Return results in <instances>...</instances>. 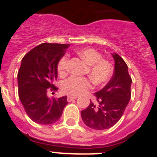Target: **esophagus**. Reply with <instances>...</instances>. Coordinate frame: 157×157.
<instances>
[{
    "mask_svg": "<svg viewBox=\"0 0 157 157\" xmlns=\"http://www.w3.org/2000/svg\"><path fill=\"white\" fill-rule=\"evenodd\" d=\"M77 98V97H72V96H67V101L68 102H70V101H71L72 100H75Z\"/></svg>",
    "mask_w": 157,
    "mask_h": 157,
    "instance_id": "1",
    "label": "esophagus"
}]
</instances>
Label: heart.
I'll return each mask as SVG.
<instances>
[{"label": "heart", "mask_w": 157, "mask_h": 157, "mask_svg": "<svg viewBox=\"0 0 157 157\" xmlns=\"http://www.w3.org/2000/svg\"><path fill=\"white\" fill-rule=\"evenodd\" d=\"M78 54L90 66L87 71L91 79L97 85H104L112 78L114 73V67L109 60L104 59L102 54L94 48H83L78 51ZM69 56H62L57 64L59 75H65L68 70ZM92 87V82L89 78L71 76L63 82L62 90L71 96L84 94Z\"/></svg>", "instance_id": "obj_1"}]
</instances>
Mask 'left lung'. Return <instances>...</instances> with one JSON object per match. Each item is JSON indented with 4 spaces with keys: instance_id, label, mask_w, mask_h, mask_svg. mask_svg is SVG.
<instances>
[{
    "instance_id": "1",
    "label": "left lung",
    "mask_w": 157,
    "mask_h": 157,
    "mask_svg": "<svg viewBox=\"0 0 157 157\" xmlns=\"http://www.w3.org/2000/svg\"><path fill=\"white\" fill-rule=\"evenodd\" d=\"M112 56L115 59L114 74L101 90L94 94L98 105L90 102L81 112L84 123L94 130H106L117 123L131 98L132 79L127 63L118 54H112Z\"/></svg>"
}]
</instances>
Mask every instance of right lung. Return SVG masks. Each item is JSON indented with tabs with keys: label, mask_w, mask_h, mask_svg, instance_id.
I'll return each mask as SVG.
<instances>
[{
	"label": "right lung",
	"mask_w": 157,
	"mask_h": 157,
	"mask_svg": "<svg viewBox=\"0 0 157 157\" xmlns=\"http://www.w3.org/2000/svg\"><path fill=\"white\" fill-rule=\"evenodd\" d=\"M69 44L42 43L22 59L18 71L19 98L31 120L42 125L56 123L67 105V97L49 99L47 93L56 91L57 64Z\"/></svg>",
	"instance_id": "right-lung-1"
}]
</instances>
